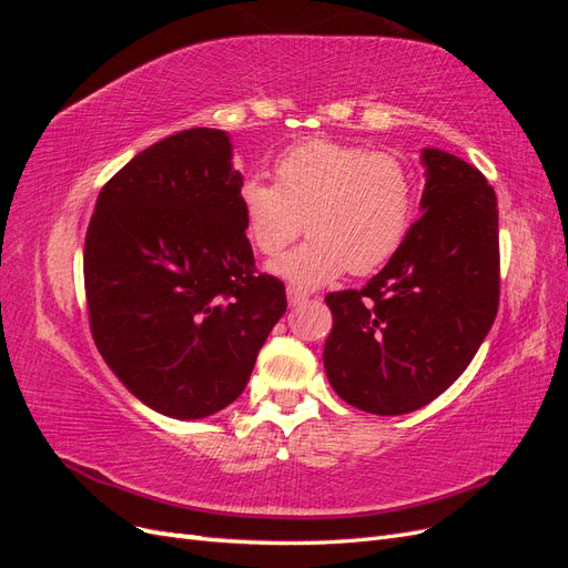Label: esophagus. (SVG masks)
Here are the masks:
<instances>
[{
  "mask_svg": "<svg viewBox=\"0 0 568 568\" xmlns=\"http://www.w3.org/2000/svg\"><path fill=\"white\" fill-rule=\"evenodd\" d=\"M286 298H288V305H291V307H296V305H301V303L307 301V294H305V291L296 288V286H288V288H286Z\"/></svg>",
  "mask_w": 568,
  "mask_h": 568,
  "instance_id": "34e87169",
  "label": "esophagus"
}]
</instances>
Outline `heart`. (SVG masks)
Instances as JSON below:
<instances>
[{
    "instance_id": "b5f03b06",
    "label": "heart",
    "mask_w": 568,
    "mask_h": 568,
    "mask_svg": "<svg viewBox=\"0 0 568 568\" xmlns=\"http://www.w3.org/2000/svg\"><path fill=\"white\" fill-rule=\"evenodd\" d=\"M277 184L257 175L239 182L236 203L257 253H282L303 230L307 242L270 263L296 288H317L343 272L386 265L415 217V175L388 151H367L329 136L286 146L274 161Z\"/></svg>"
}]
</instances>
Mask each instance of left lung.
<instances>
[{
    "label": "left lung",
    "mask_w": 568,
    "mask_h": 568,
    "mask_svg": "<svg viewBox=\"0 0 568 568\" xmlns=\"http://www.w3.org/2000/svg\"><path fill=\"white\" fill-rule=\"evenodd\" d=\"M422 217L359 291L324 301V369L348 405L407 415L450 388L488 336L500 298L497 199L474 165L422 149Z\"/></svg>",
    "instance_id": "8db88e82"
}]
</instances>
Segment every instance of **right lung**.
I'll use <instances>...</instances> for the list:
<instances>
[{"mask_svg": "<svg viewBox=\"0 0 568 568\" xmlns=\"http://www.w3.org/2000/svg\"><path fill=\"white\" fill-rule=\"evenodd\" d=\"M232 140L192 128L151 144L99 192L84 291L101 357L146 407L203 419L244 393L286 313L284 284L255 274Z\"/></svg>", "mask_w": 568, "mask_h": 568, "instance_id": "1", "label": "right lung"}]
</instances>
